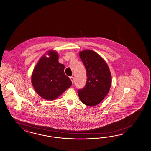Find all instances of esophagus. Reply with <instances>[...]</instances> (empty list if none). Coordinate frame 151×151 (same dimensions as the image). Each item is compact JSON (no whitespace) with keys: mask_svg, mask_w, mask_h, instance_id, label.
Instances as JSON below:
<instances>
[{"mask_svg":"<svg viewBox=\"0 0 151 151\" xmlns=\"http://www.w3.org/2000/svg\"><path fill=\"white\" fill-rule=\"evenodd\" d=\"M70 80H71V82H72V83H74V77H70Z\"/></svg>","mask_w":151,"mask_h":151,"instance_id":"1","label":"esophagus"}]
</instances>
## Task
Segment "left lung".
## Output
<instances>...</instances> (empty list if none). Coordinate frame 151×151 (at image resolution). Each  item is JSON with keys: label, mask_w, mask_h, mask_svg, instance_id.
Listing matches in <instances>:
<instances>
[{"label": "left lung", "mask_w": 151, "mask_h": 151, "mask_svg": "<svg viewBox=\"0 0 151 151\" xmlns=\"http://www.w3.org/2000/svg\"><path fill=\"white\" fill-rule=\"evenodd\" d=\"M87 74L85 87L78 90L81 101L87 106H94L103 101L110 91L111 74L109 68L103 58L91 50L79 52Z\"/></svg>", "instance_id": "obj_1"}]
</instances>
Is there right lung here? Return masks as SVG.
I'll return each instance as SVG.
<instances>
[{
	"instance_id": "add662e5",
	"label": "right lung",
	"mask_w": 151,
	"mask_h": 151,
	"mask_svg": "<svg viewBox=\"0 0 151 151\" xmlns=\"http://www.w3.org/2000/svg\"><path fill=\"white\" fill-rule=\"evenodd\" d=\"M58 58L57 52L48 51L39 59L32 75L34 89L45 99H57L72 85L64 73L65 66L58 62Z\"/></svg>"
}]
</instances>
